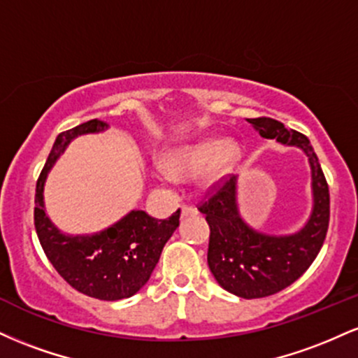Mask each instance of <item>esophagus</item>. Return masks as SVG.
Segmentation results:
<instances>
[{"mask_svg":"<svg viewBox=\"0 0 358 358\" xmlns=\"http://www.w3.org/2000/svg\"><path fill=\"white\" fill-rule=\"evenodd\" d=\"M180 212H182V217L196 215V208L192 207V205H182V207H180Z\"/></svg>","mask_w":358,"mask_h":358,"instance_id":"obj_1","label":"esophagus"}]
</instances>
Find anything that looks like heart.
<instances>
[{
    "label": "heart",
    "mask_w": 358,
    "mask_h": 358,
    "mask_svg": "<svg viewBox=\"0 0 358 358\" xmlns=\"http://www.w3.org/2000/svg\"><path fill=\"white\" fill-rule=\"evenodd\" d=\"M242 156L237 143H224L222 139H208L199 145L185 146L166 156L165 166L156 170L158 178L170 182L173 176L187 178L205 170L203 182L215 185L222 182L236 168Z\"/></svg>",
    "instance_id": "heart-1"
}]
</instances>
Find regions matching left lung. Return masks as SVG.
I'll use <instances>...</instances> for the list:
<instances>
[{
    "mask_svg": "<svg viewBox=\"0 0 358 358\" xmlns=\"http://www.w3.org/2000/svg\"><path fill=\"white\" fill-rule=\"evenodd\" d=\"M248 121L262 138L301 148L310 162L313 187L310 220L301 231L289 236H266L242 220L236 200V176L213 185L207 200L199 205L210 227L207 262L213 278L229 293L254 299L279 293L310 268L327 237L330 192L318 156L305 134L286 129L282 122L271 117Z\"/></svg>",
    "mask_w": 358,
    "mask_h": 358,
    "instance_id": "1",
    "label": "left lung"
}]
</instances>
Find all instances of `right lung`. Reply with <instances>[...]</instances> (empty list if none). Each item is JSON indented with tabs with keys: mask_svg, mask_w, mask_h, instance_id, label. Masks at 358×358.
<instances>
[{
	"mask_svg": "<svg viewBox=\"0 0 358 358\" xmlns=\"http://www.w3.org/2000/svg\"><path fill=\"white\" fill-rule=\"evenodd\" d=\"M104 129H108V122L90 119L57 136L36 180L34 219L45 256L73 289L90 298L117 301L133 296L146 285L163 248L178 227L180 208L163 220L133 210L113 227L94 236H65L52 224L43 207L48 170L73 138Z\"/></svg>",
	"mask_w": 358,
	"mask_h": 358,
	"instance_id": "add662e5",
	"label": "right lung"
}]
</instances>
